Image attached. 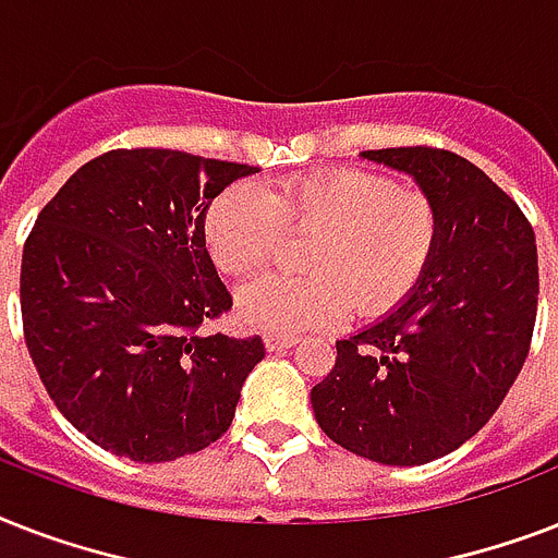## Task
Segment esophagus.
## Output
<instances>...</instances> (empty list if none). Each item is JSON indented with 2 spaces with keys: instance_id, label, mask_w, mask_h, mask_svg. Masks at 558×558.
I'll return each mask as SVG.
<instances>
[{
  "instance_id": "34e87169",
  "label": "esophagus",
  "mask_w": 558,
  "mask_h": 558,
  "mask_svg": "<svg viewBox=\"0 0 558 558\" xmlns=\"http://www.w3.org/2000/svg\"><path fill=\"white\" fill-rule=\"evenodd\" d=\"M295 344H298L295 336H278V332H269V336H266V348H269L271 353H275V350L295 348Z\"/></svg>"
}]
</instances>
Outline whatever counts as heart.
I'll return each instance as SVG.
<instances>
[{"label":"heart","mask_w":558,"mask_h":558,"mask_svg":"<svg viewBox=\"0 0 558 558\" xmlns=\"http://www.w3.org/2000/svg\"><path fill=\"white\" fill-rule=\"evenodd\" d=\"M283 231L318 234L304 254L306 278L252 280L236 318L260 332L298 336L348 315H381L402 304L432 263L440 217L416 187L371 170H313L269 187L234 185L210 205L208 248L219 269L245 278L278 254Z\"/></svg>","instance_id":"1"}]
</instances>
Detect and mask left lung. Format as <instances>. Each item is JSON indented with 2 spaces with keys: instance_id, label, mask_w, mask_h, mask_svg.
Instances as JSON below:
<instances>
[{
  "instance_id": "obj_1",
  "label": "left lung",
  "mask_w": 558,
  "mask_h": 558,
  "mask_svg": "<svg viewBox=\"0 0 558 558\" xmlns=\"http://www.w3.org/2000/svg\"><path fill=\"white\" fill-rule=\"evenodd\" d=\"M359 156L414 179L437 208L440 234L414 292L336 341V367L310 397L332 442L385 466H423L489 423L527 359L536 234L519 205L454 153Z\"/></svg>"
}]
</instances>
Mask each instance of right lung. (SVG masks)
<instances>
[{
	"label": "right lung",
	"instance_id": "right-lung-1",
	"mask_svg": "<svg viewBox=\"0 0 558 558\" xmlns=\"http://www.w3.org/2000/svg\"><path fill=\"white\" fill-rule=\"evenodd\" d=\"M260 168L179 150H112L48 202L22 252L25 344L48 397L100 449L165 463L219 440L260 336H202L231 310L205 214Z\"/></svg>",
	"mask_w": 558,
	"mask_h": 558
}]
</instances>
